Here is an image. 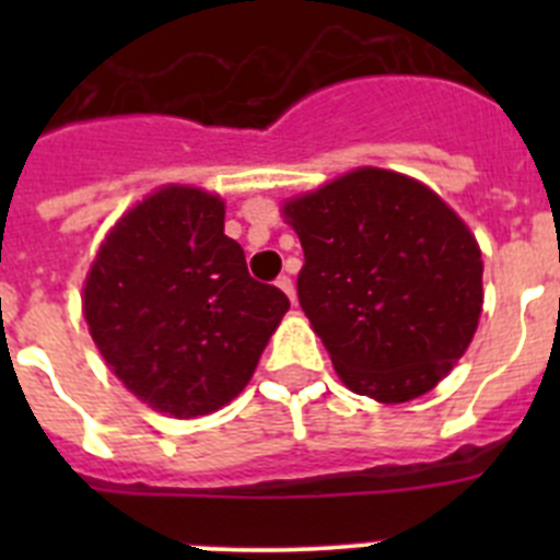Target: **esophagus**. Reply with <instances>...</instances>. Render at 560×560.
Listing matches in <instances>:
<instances>
[{"mask_svg": "<svg viewBox=\"0 0 560 560\" xmlns=\"http://www.w3.org/2000/svg\"><path fill=\"white\" fill-rule=\"evenodd\" d=\"M277 289H283L285 294H289L291 303H294V300H296V291H294V283H291V277H289V275H280V277H277Z\"/></svg>", "mask_w": 560, "mask_h": 560, "instance_id": "obj_1", "label": "esophagus"}]
</instances>
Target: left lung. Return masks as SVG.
Segmentation results:
<instances>
[{
  "label": "left lung",
  "instance_id": "left-lung-1",
  "mask_svg": "<svg viewBox=\"0 0 560 560\" xmlns=\"http://www.w3.org/2000/svg\"><path fill=\"white\" fill-rule=\"evenodd\" d=\"M280 212L305 252L300 305L345 387L407 404L457 368L482 314V252L432 187L368 165Z\"/></svg>",
  "mask_w": 560,
  "mask_h": 560
}]
</instances>
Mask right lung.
<instances>
[{
  "label": "right lung",
  "mask_w": 560,
  "mask_h": 560,
  "mask_svg": "<svg viewBox=\"0 0 560 560\" xmlns=\"http://www.w3.org/2000/svg\"><path fill=\"white\" fill-rule=\"evenodd\" d=\"M224 212L205 187H156L106 232L83 280V319L106 368L171 418L244 393L289 311L283 291L249 277Z\"/></svg>",
  "instance_id": "right-lung-1"
}]
</instances>
